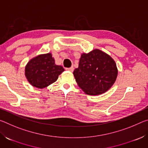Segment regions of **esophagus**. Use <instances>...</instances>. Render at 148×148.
<instances>
[{"instance_id": "34e87169", "label": "esophagus", "mask_w": 148, "mask_h": 148, "mask_svg": "<svg viewBox=\"0 0 148 148\" xmlns=\"http://www.w3.org/2000/svg\"><path fill=\"white\" fill-rule=\"evenodd\" d=\"M66 71H69V72H73V71H74V67H73V66H71V68H66Z\"/></svg>"}]
</instances>
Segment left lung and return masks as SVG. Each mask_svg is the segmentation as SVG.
<instances>
[{
	"mask_svg": "<svg viewBox=\"0 0 148 148\" xmlns=\"http://www.w3.org/2000/svg\"><path fill=\"white\" fill-rule=\"evenodd\" d=\"M114 60L101 50L82 53L73 74L78 86L87 95H99L111 88L117 76Z\"/></svg>",
	"mask_w": 148,
	"mask_h": 148,
	"instance_id": "obj_1",
	"label": "left lung"
}]
</instances>
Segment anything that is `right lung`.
I'll return each instance as SVG.
<instances>
[{
  "instance_id": "add662e5",
  "label": "right lung",
  "mask_w": 148,
  "mask_h": 148,
  "mask_svg": "<svg viewBox=\"0 0 148 148\" xmlns=\"http://www.w3.org/2000/svg\"><path fill=\"white\" fill-rule=\"evenodd\" d=\"M64 71L62 66L56 64L51 53H48L30 60L25 66V75L31 86L44 89L56 82Z\"/></svg>"
}]
</instances>
